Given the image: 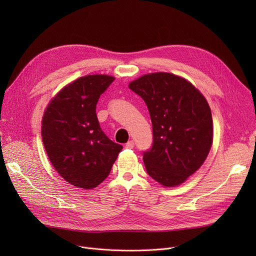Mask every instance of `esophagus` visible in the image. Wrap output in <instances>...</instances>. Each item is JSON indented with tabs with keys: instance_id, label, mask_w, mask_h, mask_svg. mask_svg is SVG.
Instances as JSON below:
<instances>
[{
	"instance_id": "esophagus-1",
	"label": "esophagus",
	"mask_w": 256,
	"mask_h": 256,
	"mask_svg": "<svg viewBox=\"0 0 256 256\" xmlns=\"http://www.w3.org/2000/svg\"><path fill=\"white\" fill-rule=\"evenodd\" d=\"M134 146H135V143H134V141H128L126 144V147L128 150H132L134 148Z\"/></svg>"
}]
</instances>
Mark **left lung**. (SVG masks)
Returning a JSON list of instances; mask_svg holds the SVG:
<instances>
[{"mask_svg":"<svg viewBox=\"0 0 256 256\" xmlns=\"http://www.w3.org/2000/svg\"><path fill=\"white\" fill-rule=\"evenodd\" d=\"M128 87L145 102L154 132L152 150L143 154L147 173L160 184H184L206 160L214 126L208 100L191 82L170 72H152Z\"/></svg>","mask_w":256,"mask_h":256,"instance_id":"obj_1","label":"left lung"}]
</instances>
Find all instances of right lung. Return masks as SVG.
I'll list each match as a JSON object with an SVG mask.
<instances>
[{
    "label": "right lung",
    "instance_id": "1",
    "mask_svg": "<svg viewBox=\"0 0 256 256\" xmlns=\"http://www.w3.org/2000/svg\"><path fill=\"white\" fill-rule=\"evenodd\" d=\"M114 76L88 74L64 86L46 106L42 137L52 167L70 184L90 190L102 182L122 150L100 126L96 104Z\"/></svg>",
    "mask_w": 256,
    "mask_h": 256
}]
</instances>
